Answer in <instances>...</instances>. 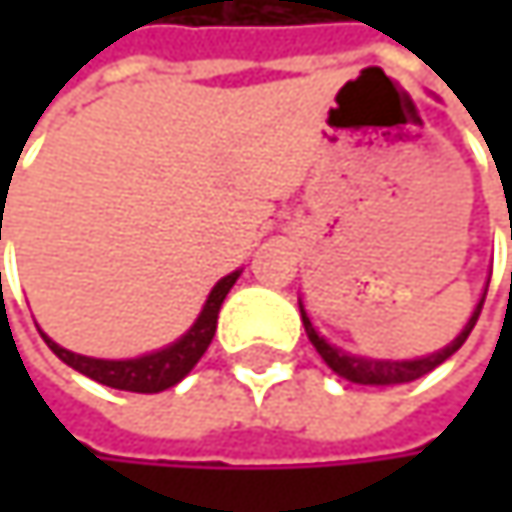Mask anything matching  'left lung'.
Segmentation results:
<instances>
[{"label": "left lung", "instance_id": "left-lung-1", "mask_svg": "<svg viewBox=\"0 0 512 512\" xmlns=\"http://www.w3.org/2000/svg\"><path fill=\"white\" fill-rule=\"evenodd\" d=\"M483 299H486V293L480 296V302H477V308H474L471 320L465 323V329H462L460 335H457L445 350H439V353H433V356H427V358H412V361H379V358L350 356V353H344V350H338V347L326 344V341L317 335V329L311 326V320H308V314H305L302 302H299V311H302V323H305L308 341L317 347V353L323 356V361H326L338 376H344V379H350V382H358V385H403V382L421 379L424 373H430L433 367H439L445 358H451L457 350H460L462 344H465V338L471 335V329H474L477 317H480Z\"/></svg>", "mask_w": 512, "mask_h": 512}]
</instances>
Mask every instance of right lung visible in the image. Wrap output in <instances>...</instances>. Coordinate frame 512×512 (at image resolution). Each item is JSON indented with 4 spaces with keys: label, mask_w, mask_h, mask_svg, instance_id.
I'll return each mask as SVG.
<instances>
[{
    "label": "right lung",
    "mask_w": 512,
    "mask_h": 512,
    "mask_svg": "<svg viewBox=\"0 0 512 512\" xmlns=\"http://www.w3.org/2000/svg\"><path fill=\"white\" fill-rule=\"evenodd\" d=\"M240 278V269L225 275L207 296L204 302V311L198 314V320L192 323V329L174 341L171 347L165 350H156L148 356L139 358H124V361H109V358H88L76 356L64 347H58L55 341H47L55 356L61 358L64 364H70L73 370L85 373L88 379L100 382V385H109V388H118V391H136V394H156V391H165L171 385H177L195 364L198 358L207 353L213 335H216V320H219V308L228 296V290L234 287V281Z\"/></svg>",
    "instance_id": "right-lung-1"
}]
</instances>
